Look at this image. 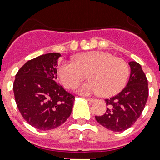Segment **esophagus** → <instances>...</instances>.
Segmentation results:
<instances>
[{
	"label": "esophagus",
	"mask_w": 160,
	"mask_h": 160,
	"mask_svg": "<svg viewBox=\"0 0 160 160\" xmlns=\"http://www.w3.org/2000/svg\"><path fill=\"white\" fill-rule=\"evenodd\" d=\"M87 100H89L90 102L91 103H94L96 101V100H95V99H93V98H87Z\"/></svg>",
	"instance_id": "1"
}]
</instances>
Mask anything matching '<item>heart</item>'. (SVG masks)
Here are the masks:
<instances>
[{"label":"heart","instance_id":"b5f03b06","mask_svg":"<svg viewBox=\"0 0 160 160\" xmlns=\"http://www.w3.org/2000/svg\"><path fill=\"white\" fill-rule=\"evenodd\" d=\"M62 85L71 89L80 80L90 79L77 86L83 95L100 93L104 97L116 95L126 85L129 75L128 63L104 51H89L76 55L74 61H62L58 70Z\"/></svg>","mask_w":160,"mask_h":160}]
</instances>
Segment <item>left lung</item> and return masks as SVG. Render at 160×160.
Wrapping results in <instances>:
<instances>
[{
  "label": "left lung",
  "instance_id": "1",
  "mask_svg": "<svg viewBox=\"0 0 160 160\" xmlns=\"http://www.w3.org/2000/svg\"><path fill=\"white\" fill-rule=\"evenodd\" d=\"M129 65L131 72L126 86L118 95L106 99V112L95 116L99 124L114 132L126 130L135 123L149 96L148 80L141 65L135 61H130Z\"/></svg>",
  "mask_w": 160,
  "mask_h": 160
}]
</instances>
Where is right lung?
Masks as SVG:
<instances>
[{"label": "right lung", "mask_w": 160, "mask_h": 160, "mask_svg": "<svg viewBox=\"0 0 160 160\" xmlns=\"http://www.w3.org/2000/svg\"><path fill=\"white\" fill-rule=\"evenodd\" d=\"M60 56V53H48L28 60L14 81L19 111L29 124L40 130L57 128L72 111L75 96L55 81Z\"/></svg>", "instance_id": "add662e5"}]
</instances>
